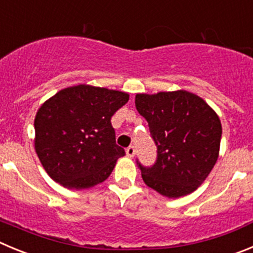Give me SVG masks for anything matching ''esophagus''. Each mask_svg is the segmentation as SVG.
Returning <instances> with one entry per match:
<instances>
[{
    "mask_svg": "<svg viewBox=\"0 0 253 253\" xmlns=\"http://www.w3.org/2000/svg\"><path fill=\"white\" fill-rule=\"evenodd\" d=\"M126 153H127V156H128V157H133L134 153H136V150H134L133 146H129V147H127Z\"/></svg>",
    "mask_w": 253,
    "mask_h": 253,
    "instance_id": "esophagus-1",
    "label": "esophagus"
}]
</instances>
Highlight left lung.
<instances>
[{"mask_svg": "<svg viewBox=\"0 0 253 253\" xmlns=\"http://www.w3.org/2000/svg\"><path fill=\"white\" fill-rule=\"evenodd\" d=\"M138 113L148 122L157 161L140 165L143 182L169 198L197 190L216 165L222 126L213 108L185 89L137 93Z\"/></svg>", "mask_w": 253, "mask_h": 253, "instance_id": "1", "label": "left lung"}]
</instances>
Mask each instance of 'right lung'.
I'll return each instance as SVG.
<instances>
[{"label":"right lung","instance_id":"1","mask_svg":"<svg viewBox=\"0 0 253 253\" xmlns=\"http://www.w3.org/2000/svg\"><path fill=\"white\" fill-rule=\"evenodd\" d=\"M128 98L126 92L77 84L42 103L35 117V150L52 180L68 190L107 180L126 155L116 145L111 117Z\"/></svg>","mask_w":253,"mask_h":253}]
</instances>
